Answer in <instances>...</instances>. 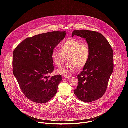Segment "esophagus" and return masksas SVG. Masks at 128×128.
<instances>
[{
  "label": "esophagus",
  "instance_id": "esophagus-1",
  "mask_svg": "<svg viewBox=\"0 0 128 128\" xmlns=\"http://www.w3.org/2000/svg\"><path fill=\"white\" fill-rule=\"evenodd\" d=\"M62 76L64 78H69L71 77V76L70 75H63Z\"/></svg>",
  "mask_w": 128,
  "mask_h": 128
}]
</instances>
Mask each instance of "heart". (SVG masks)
I'll return each instance as SVG.
<instances>
[{
    "instance_id": "obj_1",
    "label": "heart",
    "mask_w": 128,
    "mask_h": 128,
    "mask_svg": "<svg viewBox=\"0 0 128 128\" xmlns=\"http://www.w3.org/2000/svg\"><path fill=\"white\" fill-rule=\"evenodd\" d=\"M61 52L54 50L52 54V59L54 64L60 67L67 59L68 63L63 67L57 70L59 74L68 75L76 68H82L88 63L90 54L88 44L79 40L70 38L61 46Z\"/></svg>"
}]
</instances>
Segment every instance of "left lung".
<instances>
[{"mask_svg":"<svg viewBox=\"0 0 128 128\" xmlns=\"http://www.w3.org/2000/svg\"><path fill=\"white\" fill-rule=\"evenodd\" d=\"M85 38L90 48L88 61L77 76L78 86L74 94L81 101L91 102L101 98L105 93L114 71L113 50L101 33L87 30H74V36Z\"/></svg>","mask_w":128,"mask_h":128,"instance_id":"left-lung-1","label":"left lung"}]
</instances>
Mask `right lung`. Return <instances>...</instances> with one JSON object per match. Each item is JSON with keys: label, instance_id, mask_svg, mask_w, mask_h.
<instances>
[{"label": "right lung", "instance_id": "add662e5", "mask_svg": "<svg viewBox=\"0 0 128 128\" xmlns=\"http://www.w3.org/2000/svg\"><path fill=\"white\" fill-rule=\"evenodd\" d=\"M66 32L53 31L28 38L14 50L13 74L25 96L44 103L57 93L61 75L48 76L54 71V49L65 37Z\"/></svg>", "mask_w": 128, "mask_h": 128}]
</instances>
